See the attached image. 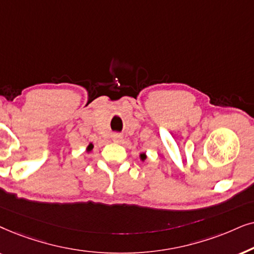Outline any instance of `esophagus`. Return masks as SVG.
<instances>
[{"label": "esophagus", "mask_w": 254, "mask_h": 254, "mask_svg": "<svg viewBox=\"0 0 254 254\" xmlns=\"http://www.w3.org/2000/svg\"><path fill=\"white\" fill-rule=\"evenodd\" d=\"M121 138H122L121 134H115V136H114V140H115V141H120Z\"/></svg>", "instance_id": "obj_1"}]
</instances>
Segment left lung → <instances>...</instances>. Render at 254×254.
Masks as SVG:
<instances>
[{
  "label": "left lung",
  "mask_w": 254,
  "mask_h": 254,
  "mask_svg": "<svg viewBox=\"0 0 254 254\" xmlns=\"http://www.w3.org/2000/svg\"><path fill=\"white\" fill-rule=\"evenodd\" d=\"M139 157H140V159H141V160H145V159H146V154H145V153H140V155H139Z\"/></svg>",
  "instance_id": "1"
}]
</instances>
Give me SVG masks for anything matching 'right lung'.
<instances>
[{
    "label": "right lung",
    "mask_w": 254,
    "mask_h": 254,
    "mask_svg": "<svg viewBox=\"0 0 254 254\" xmlns=\"http://www.w3.org/2000/svg\"><path fill=\"white\" fill-rule=\"evenodd\" d=\"M93 147H94V145L90 143L89 145H88V147H87V151H92L93 150Z\"/></svg>",
    "instance_id": "1"
}]
</instances>
